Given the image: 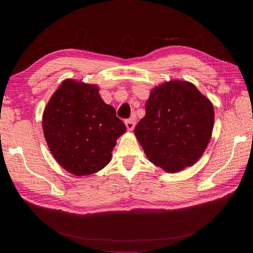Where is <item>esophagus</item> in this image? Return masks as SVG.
I'll use <instances>...</instances> for the list:
<instances>
[{"instance_id": "obj_1", "label": "esophagus", "mask_w": 253, "mask_h": 253, "mask_svg": "<svg viewBox=\"0 0 253 253\" xmlns=\"http://www.w3.org/2000/svg\"><path fill=\"white\" fill-rule=\"evenodd\" d=\"M126 128L128 129V131H133L135 126H136V119L134 117H132V118L126 120Z\"/></svg>"}]
</instances>
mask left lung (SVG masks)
<instances>
[{
	"label": "left lung",
	"instance_id": "left-lung-1",
	"mask_svg": "<svg viewBox=\"0 0 253 253\" xmlns=\"http://www.w3.org/2000/svg\"><path fill=\"white\" fill-rule=\"evenodd\" d=\"M214 109L193 83L170 80L151 90L134 133L152 164L177 173L202 157L211 139Z\"/></svg>",
	"mask_w": 253,
	"mask_h": 253
}]
</instances>
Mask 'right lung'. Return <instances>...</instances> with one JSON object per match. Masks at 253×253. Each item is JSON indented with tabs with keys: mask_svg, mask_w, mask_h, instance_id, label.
Instances as JSON below:
<instances>
[{
	"mask_svg": "<svg viewBox=\"0 0 253 253\" xmlns=\"http://www.w3.org/2000/svg\"><path fill=\"white\" fill-rule=\"evenodd\" d=\"M45 140L57 163L76 176L102 170L126 127L99 95V87L64 80L43 113Z\"/></svg>",
	"mask_w": 253,
	"mask_h": 253,
	"instance_id": "1",
	"label": "right lung"
}]
</instances>
